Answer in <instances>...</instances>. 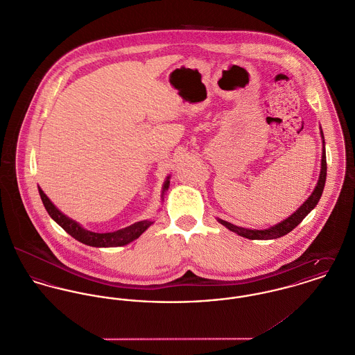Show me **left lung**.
<instances>
[{"mask_svg":"<svg viewBox=\"0 0 355 355\" xmlns=\"http://www.w3.org/2000/svg\"><path fill=\"white\" fill-rule=\"evenodd\" d=\"M320 135H321V139H322V154H321V168H320L318 181H317V185H315V191L312 192V195L304 201V204L294 214H291L288 218L283 219L282 222L276 223L268 229H264V230L239 227V226H236L230 222H226L223 219L216 218L218 222L220 225H223L225 227H227L230 232L236 233L238 236H243V238H248V239H275L279 236H286L293 229H295L304 220V218L317 205L320 197L322 195V191H324L325 178H327V159H325V141H324V135H322L321 128H320Z\"/></svg>","mask_w":355,"mask_h":355,"instance_id":"1","label":"left lung"}]
</instances>
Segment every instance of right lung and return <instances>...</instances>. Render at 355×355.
<instances>
[{"mask_svg":"<svg viewBox=\"0 0 355 355\" xmlns=\"http://www.w3.org/2000/svg\"><path fill=\"white\" fill-rule=\"evenodd\" d=\"M170 187V175L166 178L163 188H162V200L166 193V191ZM40 198L42 202L47 211V214L51 216V219L58 223L69 236H73L75 239H78L81 243L89 245V246H95V248H114V246H123L128 245L129 242L137 239L139 236H141L154 222L151 220H140L136 222L128 227H123L117 232L113 233H94L89 230H85L80 223L76 220L71 219L69 216H67L65 214H62L51 201L50 198L44 195V192L40 189Z\"/></svg>","mask_w":355,"mask_h":355,"instance_id":"1","label":"right lung"}]
</instances>
